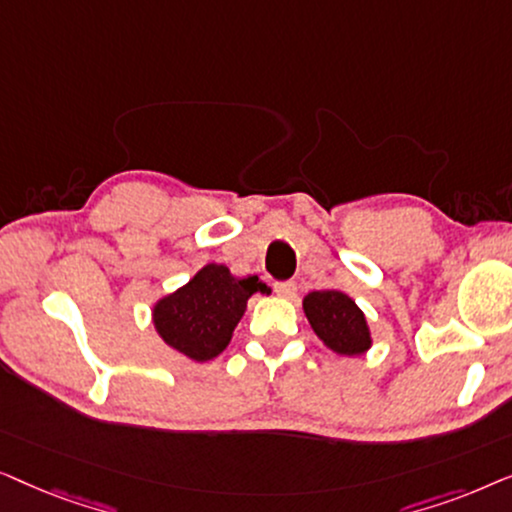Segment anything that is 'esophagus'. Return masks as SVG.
Here are the masks:
<instances>
[{"instance_id":"34e87169","label":"esophagus","mask_w":512,"mask_h":512,"mask_svg":"<svg viewBox=\"0 0 512 512\" xmlns=\"http://www.w3.org/2000/svg\"><path fill=\"white\" fill-rule=\"evenodd\" d=\"M296 291H298V286H296V282H275V293L279 298H286V300H291L293 296H296Z\"/></svg>"}]
</instances>
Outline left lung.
Instances as JSON below:
<instances>
[{
    "label": "left lung",
    "instance_id": "left-lung-1",
    "mask_svg": "<svg viewBox=\"0 0 512 512\" xmlns=\"http://www.w3.org/2000/svg\"><path fill=\"white\" fill-rule=\"evenodd\" d=\"M303 312L317 338L338 356H361L373 347L368 319L347 293L312 291L303 298Z\"/></svg>",
    "mask_w": 512,
    "mask_h": 512
}]
</instances>
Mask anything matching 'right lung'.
<instances>
[{
  "label": "right lung",
  "instance_id": "add662e5",
  "mask_svg": "<svg viewBox=\"0 0 512 512\" xmlns=\"http://www.w3.org/2000/svg\"><path fill=\"white\" fill-rule=\"evenodd\" d=\"M254 293H270L268 284L256 275L237 279L228 265L207 263L184 286L153 303V328L186 359L212 361L230 345Z\"/></svg>",
  "mask_w": 512,
  "mask_h": 512
}]
</instances>
